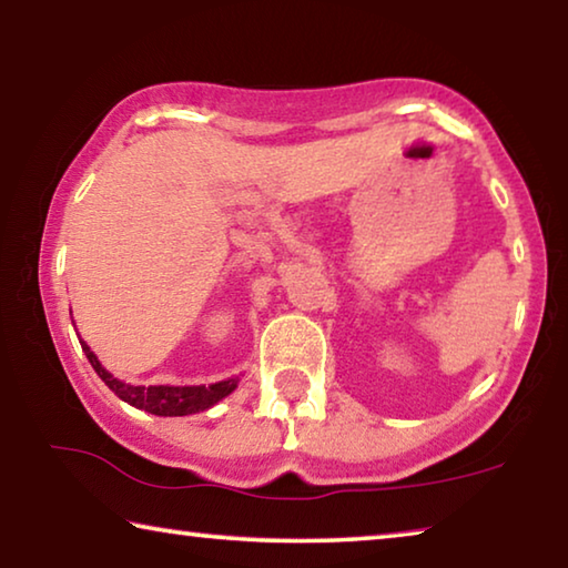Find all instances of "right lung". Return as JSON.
<instances>
[{
	"mask_svg": "<svg viewBox=\"0 0 568 568\" xmlns=\"http://www.w3.org/2000/svg\"><path fill=\"white\" fill-rule=\"evenodd\" d=\"M84 355L92 363V368L98 376L104 381L114 396L122 398L130 406L155 413V416H190V413H200L207 410L210 406H215L217 400H223L237 388L240 378H227V381H217L210 383V386H130V383H122L120 378H114L110 371L102 368V363L98 361V355L90 351V345L80 341Z\"/></svg>",
	"mask_w": 568,
	"mask_h": 568,
	"instance_id": "add662e5",
	"label": "right lung"
}]
</instances>
